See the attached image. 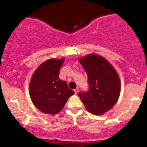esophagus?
<instances>
[{
	"label": "esophagus",
	"mask_w": 147,
	"mask_h": 147,
	"mask_svg": "<svg viewBox=\"0 0 147 147\" xmlns=\"http://www.w3.org/2000/svg\"><path fill=\"white\" fill-rule=\"evenodd\" d=\"M74 92H75V94L78 93V92H79V88H75V90H74Z\"/></svg>",
	"instance_id": "obj_1"
}]
</instances>
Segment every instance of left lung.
<instances>
[{"mask_svg": "<svg viewBox=\"0 0 147 147\" xmlns=\"http://www.w3.org/2000/svg\"><path fill=\"white\" fill-rule=\"evenodd\" d=\"M88 75L89 90L78 95L88 112L100 115L111 110L119 99L121 84L117 72L102 56L90 54L79 59Z\"/></svg>", "mask_w": 147, "mask_h": 147, "instance_id": "1", "label": "left lung"}]
</instances>
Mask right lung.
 Here are the masks:
<instances>
[{"label":"right lung","instance_id":"1","mask_svg":"<svg viewBox=\"0 0 147 147\" xmlns=\"http://www.w3.org/2000/svg\"><path fill=\"white\" fill-rule=\"evenodd\" d=\"M64 59H51L42 63L33 74L30 83V95L34 105L41 112L55 115L63 109L75 94L66 82L59 77Z\"/></svg>","mask_w":147,"mask_h":147}]
</instances>
